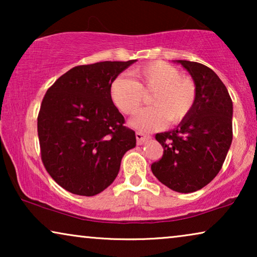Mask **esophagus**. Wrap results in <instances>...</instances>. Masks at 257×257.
Returning a JSON list of instances; mask_svg holds the SVG:
<instances>
[{"label":"esophagus","mask_w":257,"mask_h":257,"mask_svg":"<svg viewBox=\"0 0 257 257\" xmlns=\"http://www.w3.org/2000/svg\"><path fill=\"white\" fill-rule=\"evenodd\" d=\"M136 138H137V143H138V145H143V144H145L151 137L149 135H145V133L138 131L136 132Z\"/></svg>","instance_id":"34e87169"}]
</instances>
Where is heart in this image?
I'll list each match as a JSON object with an SVG mask.
<instances>
[{
  "label": "heart",
  "instance_id": "obj_1",
  "mask_svg": "<svg viewBox=\"0 0 257 257\" xmlns=\"http://www.w3.org/2000/svg\"><path fill=\"white\" fill-rule=\"evenodd\" d=\"M133 79L119 76L110 86L113 104L124 114H132L143 103V92L153 91L149 98L152 106L140 110L131 119L133 127L151 131L168 124H178L187 117L196 100V85L187 76H181L173 65L153 62L131 71Z\"/></svg>",
  "mask_w": 257,
  "mask_h": 257
}]
</instances>
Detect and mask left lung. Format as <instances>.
Wrapping results in <instances>:
<instances>
[{"label": "left lung", "mask_w": 257, "mask_h": 257, "mask_svg": "<svg viewBox=\"0 0 257 257\" xmlns=\"http://www.w3.org/2000/svg\"><path fill=\"white\" fill-rule=\"evenodd\" d=\"M175 62L194 80L196 100L177 127L156 136L164 154L151 170L172 191L192 193L208 185L222 167L233 140V101L219 76L208 66Z\"/></svg>", "instance_id": "1"}]
</instances>
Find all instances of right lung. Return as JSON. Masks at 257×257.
<instances>
[{
  "instance_id": "add662e5",
  "label": "right lung",
  "mask_w": 257,
  "mask_h": 257,
  "mask_svg": "<svg viewBox=\"0 0 257 257\" xmlns=\"http://www.w3.org/2000/svg\"><path fill=\"white\" fill-rule=\"evenodd\" d=\"M99 62L75 66L45 93L37 118L41 157L57 184L77 195L103 192L118 175L136 133L110 97L119 73L133 64Z\"/></svg>"
}]
</instances>
